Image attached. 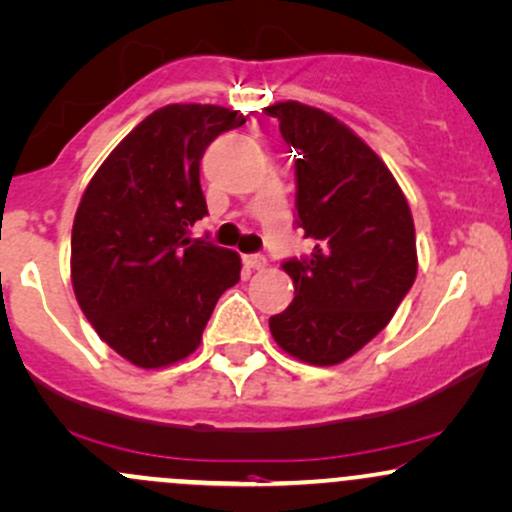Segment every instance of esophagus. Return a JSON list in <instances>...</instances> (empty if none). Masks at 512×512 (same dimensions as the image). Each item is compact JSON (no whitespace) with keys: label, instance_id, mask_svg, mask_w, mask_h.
<instances>
[{"label":"esophagus","instance_id":"34e87169","mask_svg":"<svg viewBox=\"0 0 512 512\" xmlns=\"http://www.w3.org/2000/svg\"><path fill=\"white\" fill-rule=\"evenodd\" d=\"M243 262L247 269H265L267 267V257L260 255V252H255V255H245Z\"/></svg>","mask_w":512,"mask_h":512}]
</instances>
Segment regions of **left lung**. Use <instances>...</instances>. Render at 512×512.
I'll return each instance as SVG.
<instances>
[{
    "label": "left lung",
    "instance_id": "8db88e82",
    "mask_svg": "<svg viewBox=\"0 0 512 512\" xmlns=\"http://www.w3.org/2000/svg\"><path fill=\"white\" fill-rule=\"evenodd\" d=\"M294 148L296 226L311 255L289 257L294 301L269 318L282 350L328 367L386 328L418 272L408 201L389 167L325 111L282 101L267 109Z\"/></svg>",
    "mask_w": 512,
    "mask_h": 512
}]
</instances>
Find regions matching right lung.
<instances>
[{"mask_svg":"<svg viewBox=\"0 0 512 512\" xmlns=\"http://www.w3.org/2000/svg\"><path fill=\"white\" fill-rule=\"evenodd\" d=\"M238 111L170 104L140 121L104 160L72 226V286L99 338L157 369L199 347L238 252L189 238L209 216L199 182L206 148L243 126Z\"/></svg>","mask_w":512,"mask_h":512,"instance_id":"right-lung-1","label":"right lung"}]
</instances>
